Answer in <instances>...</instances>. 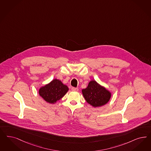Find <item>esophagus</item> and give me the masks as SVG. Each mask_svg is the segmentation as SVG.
<instances>
[{"mask_svg": "<svg viewBox=\"0 0 151 151\" xmlns=\"http://www.w3.org/2000/svg\"><path fill=\"white\" fill-rule=\"evenodd\" d=\"M71 90H72L73 91H78V88L73 87V88H71Z\"/></svg>", "mask_w": 151, "mask_h": 151, "instance_id": "34e87169", "label": "esophagus"}]
</instances>
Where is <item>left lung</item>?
Listing matches in <instances>:
<instances>
[{
	"mask_svg": "<svg viewBox=\"0 0 151 151\" xmlns=\"http://www.w3.org/2000/svg\"><path fill=\"white\" fill-rule=\"evenodd\" d=\"M83 97L88 104L98 107L106 104L111 97V93L95 81H91L88 87L82 90Z\"/></svg>",
	"mask_w": 151,
	"mask_h": 151,
	"instance_id": "left-lung-1",
	"label": "left lung"
}]
</instances>
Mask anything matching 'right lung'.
<instances>
[{"mask_svg": "<svg viewBox=\"0 0 151 151\" xmlns=\"http://www.w3.org/2000/svg\"><path fill=\"white\" fill-rule=\"evenodd\" d=\"M68 90V86L57 79L40 88L39 94L47 103L53 104L61 99Z\"/></svg>", "mask_w": 151, "mask_h": 151, "instance_id": "right-lung-1", "label": "right lung"}]
</instances>
